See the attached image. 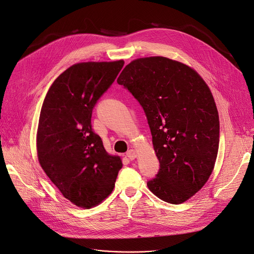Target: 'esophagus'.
I'll return each mask as SVG.
<instances>
[{"mask_svg": "<svg viewBox=\"0 0 254 254\" xmlns=\"http://www.w3.org/2000/svg\"><path fill=\"white\" fill-rule=\"evenodd\" d=\"M127 156L128 157V159L133 160L134 158L137 157V152H136L135 150H133V149H130V150H128V151L127 152Z\"/></svg>", "mask_w": 254, "mask_h": 254, "instance_id": "esophagus-1", "label": "esophagus"}]
</instances>
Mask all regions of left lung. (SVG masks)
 <instances>
[{
    "label": "left lung",
    "instance_id": "left-lung-1",
    "mask_svg": "<svg viewBox=\"0 0 254 254\" xmlns=\"http://www.w3.org/2000/svg\"><path fill=\"white\" fill-rule=\"evenodd\" d=\"M118 83L147 115L160 163L149 190L169 203L187 201L211 176L219 150V113L209 86L194 68L165 57L131 61Z\"/></svg>",
    "mask_w": 254,
    "mask_h": 254
}]
</instances>
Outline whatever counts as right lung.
I'll use <instances>...</instances> for the list:
<instances>
[{
    "label": "right lung",
    "instance_id": "1",
    "mask_svg": "<svg viewBox=\"0 0 254 254\" xmlns=\"http://www.w3.org/2000/svg\"><path fill=\"white\" fill-rule=\"evenodd\" d=\"M124 60L85 62L67 67L42 103L36 133L38 162L72 203L91 209L113 190L123 167L91 126L92 110L124 66Z\"/></svg>",
    "mask_w": 254,
    "mask_h": 254
}]
</instances>
